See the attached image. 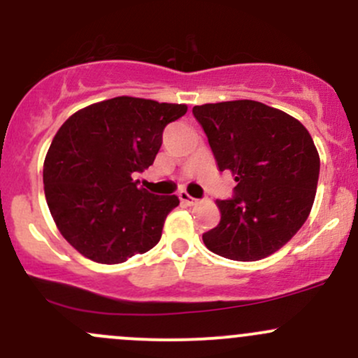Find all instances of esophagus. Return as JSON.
Wrapping results in <instances>:
<instances>
[{
	"label": "esophagus",
	"instance_id": "34e87169",
	"mask_svg": "<svg viewBox=\"0 0 358 358\" xmlns=\"http://www.w3.org/2000/svg\"><path fill=\"white\" fill-rule=\"evenodd\" d=\"M178 197H180V201L183 202V204L185 206H194V204H197V199H194V197H190L189 194H187L185 190H182L178 194Z\"/></svg>",
	"mask_w": 358,
	"mask_h": 358
}]
</instances>
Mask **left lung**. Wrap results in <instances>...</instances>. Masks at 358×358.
Here are the masks:
<instances>
[{
  "instance_id": "1",
  "label": "left lung",
  "mask_w": 358,
  "mask_h": 358,
  "mask_svg": "<svg viewBox=\"0 0 358 358\" xmlns=\"http://www.w3.org/2000/svg\"><path fill=\"white\" fill-rule=\"evenodd\" d=\"M220 171H231L233 197L217 199L221 221L202 235L231 261H259L306 223L319 180L317 149L306 127L257 101L194 106Z\"/></svg>"
}]
</instances>
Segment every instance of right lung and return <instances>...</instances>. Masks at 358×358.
Masks as SVG:
<instances>
[{"label": "right lung", "instance_id": "add662e5", "mask_svg": "<svg viewBox=\"0 0 358 358\" xmlns=\"http://www.w3.org/2000/svg\"><path fill=\"white\" fill-rule=\"evenodd\" d=\"M185 113V104L122 96L63 123L44 161V194L56 227L82 255L120 264L159 242L180 201L141 189L134 175L154 163L164 127Z\"/></svg>", "mask_w": 358, "mask_h": 358}]
</instances>
